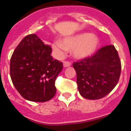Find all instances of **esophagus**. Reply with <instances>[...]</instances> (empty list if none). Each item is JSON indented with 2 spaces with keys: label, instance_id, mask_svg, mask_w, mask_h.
<instances>
[{
  "label": "esophagus",
  "instance_id": "esophagus-1",
  "mask_svg": "<svg viewBox=\"0 0 131 131\" xmlns=\"http://www.w3.org/2000/svg\"><path fill=\"white\" fill-rule=\"evenodd\" d=\"M71 63L69 61H64L63 62V66L64 67H69L71 66Z\"/></svg>",
  "mask_w": 131,
  "mask_h": 131
}]
</instances>
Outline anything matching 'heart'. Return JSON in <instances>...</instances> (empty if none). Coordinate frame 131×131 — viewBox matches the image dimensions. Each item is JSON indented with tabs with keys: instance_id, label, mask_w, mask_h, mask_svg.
Segmentation results:
<instances>
[{
	"instance_id": "obj_1",
	"label": "heart",
	"mask_w": 131,
	"mask_h": 131,
	"mask_svg": "<svg viewBox=\"0 0 131 131\" xmlns=\"http://www.w3.org/2000/svg\"><path fill=\"white\" fill-rule=\"evenodd\" d=\"M99 43V41L95 35L82 32L64 38L61 43H53L52 48L58 54H62L66 50L72 49L74 57L82 59L92 55L97 49Z\"/></svg>"
}]
</instances>
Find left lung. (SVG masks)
<instances>
[{
    "label": "left lung",
    "mask_w": 131,
    "mask_h": 131,
    "mask_svg": "<svg viewBox=\"0 0 131 131\" xmlns=\"http://www.w3.org/2000/svg\"><path fill=\"white\" fill-rule=\"evenodd\" d=\"M80 94L85 99L96 100L107 95L117 85L121 62L113 45L101 47L93 56L74 62Z\"/></svg>",
    "instance_id": "obj_1"
}]
</instances>
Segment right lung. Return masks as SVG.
<instances>
[{"instance_id":"1","label":"right lung","mask_w":131,"mask_h":131,"mask_svg":"<svg viewBox=\"0 0 131 131\" xmlns=\"http://www.w3.org/2000/svg\"><path fill=\"white\" fill-rule=\"evenodd\" d=\"M51 48L37 35H28L11 56L10 76L15 88L25 99L45 102L54 96L56 79L62 62L53 60Z\"/></svg>"}]
</instances>
